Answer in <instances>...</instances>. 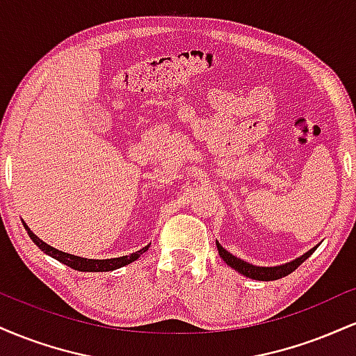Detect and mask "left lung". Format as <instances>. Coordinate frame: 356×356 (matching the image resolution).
<instances>
[{
	"label": "left lung",
	"mask_w": 356,
	"mask_h": 356,
	"mask_svg": "<svg viewBox=\"0 0 356 356\" xmlns=\"http://www.w3.org/2000/svg\"><path fill=\"white\" fill-rule=\"evenodd\" d=\"M216 246H218L219 256L222 257V261L227 264V266L236 269V271L241 273L243 276L251 277V280H256V281H275V280H280V277L291 275V273L295 271V269L300 266L305 259H308V257L313 254L314 249L318 248L314 246L309 249L308 252H305L303 256L296 257V259L289 261V263L280 264V266H256V264L246 263L244 259H239V257H236L234 254H231V252H227L226 249L220 246L218 241H216Z\"/></svg>",
	"instance_id": "1"
}]
</instances>
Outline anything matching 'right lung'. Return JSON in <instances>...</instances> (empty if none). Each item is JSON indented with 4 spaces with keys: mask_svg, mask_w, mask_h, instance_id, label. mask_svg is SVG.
Returning a JSON list of instances; mask_svg holds the SVG:
<instances>
[{
    "mask_svg": "<svg viewBox=\"0 0 356 356\" xmlns=\"http://www.w3.org/2000/svg\"><path fill=\"white\" fill-rule=\"evenodd\" d=\"M24 229H26L28 236H30L31 241L38 246L44 254L51 256L53 259L60 261V263L67 264V266H70L72 269H75V271H83V273H102V271H113V269H118V268H124L127 264L134 263V261H137L140 254H144L147 249L150 248V244H147L145 248H142L140 251H136L132 252L130 256H120V257H110V259H87V257H80V256H75V254H68V252H63V251H58V249H55L50 244H47L44 241H42L38 238V236L33 234V231L30 229V227L26 226V222H23Z\"/></svg>",
    "mask_w": 356,
    "mask_h": 356,
    "instance_id": "obj_1",
    "label": "right lung"
}]
</instances>
